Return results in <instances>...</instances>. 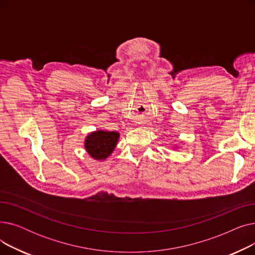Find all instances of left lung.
Segmentation results:
<instances>
[{"label": "left lung", "mask_w": 255, "mask_h": 255, "mask_svg": "<svg viewBox=\"0 0 255 255\" xmlns=\"http://www.w3.org/2000/svg\"><path fill=\"white\" fill-rule=\"evenodd\" d=\"M177 148H178V146L176 145V146H173V148H172V149H173V150H175V149H177Z\"/></svg>", "instance_id": "8db88e82"}]
</instances>
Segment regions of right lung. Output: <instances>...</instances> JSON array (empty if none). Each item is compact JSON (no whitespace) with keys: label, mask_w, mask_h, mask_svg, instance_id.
Masks as SVG:
<instances>
[{"label":"right lung","mask_w":255,"mask_h":255,"mask_svg":"<svg viewBox=\"0 0 255 255\" xmlns=\"http://www.w3.org/2000/svg\"><path fill=\"white\" fill-rule=\"evenodd\" d=\"M119 138L120 133L117 131H93L86 136L85 149L94 160L104 161L115 151Z\"/></svg>","instance_id":"add662e5"}]
</instances>
